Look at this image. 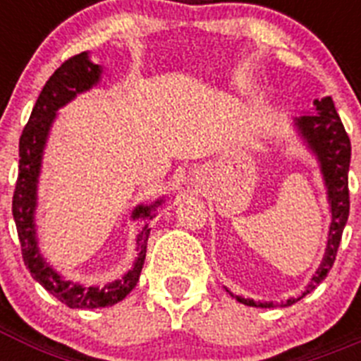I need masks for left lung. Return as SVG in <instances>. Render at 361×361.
I'll list each match as a JSON object with an SVG mask.
<instances>
[{
  "mask_svg": "<svg viewBox=\"0 0 361 361\" xmlns=\"http://www.w3.org/2000/svg\"><path fill=\"white\" fill-rule=\"evenodd\" d=\"M298 137L307 146L309 152L314 155L320 166V173L324 178V186L327 190V200L331 209V226L327 235V245L322 258L317 273L312 275L305 291L298 298H288L286 302H255L253 298H244L229 293L240 304L250 307H288L304 298L305 295L317 288L322 280H325L327 273L331 271L336 258L338 245L342 240L343 228L349 219V162H350V141L343 128L342 121L338 117L333 99H314L312 101V111H307V116H300L293 121Z\"/></svg>",
  "mask_w": 361,
  "mask_h": 361,
  "instance_id": "8db88e82",
  "label": "left lung"
}]
</instances>
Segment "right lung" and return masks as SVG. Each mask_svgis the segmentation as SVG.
I'll use <instances>...</instances> for the list:
<instances>
[{
	"label": "right lung",
	"instance_id": "obj_1",
	"mask_svg": "<svg viewBox=\"0 0 361 361\" xmlns=\"http://www.w3.org/2000/svg\"><path fill=\"white\" fill-rule=\"evenodd\" d=\"M103 75V66L90 61V54L81 52L70 57L56 72L50 75L47 85L43 86L36 106L32 110L30 119L25 126L21 139H19V173L16 183L14 199H12V215H14L18 237L21 242L23 262L28 267L34 280L52 293L59 302L72 309H97L108 307L130 295L139 282L142 266L146 258V245H148L149 226L148 220L155 216V209L164 202L157 199L153 204H139L132 212L133 220H145L141 233L137 235L135 250L137 257L133 260L132 269L126 271L121 279L99 286H81L63 279L44 257L41 255L39 242H37L36 209H37V183H39L41 166H43V153L50 130L57 117L59 108L68 104L70 101L94 88Z\"/></svg>",
	"mask_w": 361,
	"mask_h": 361
}]
</instances>
